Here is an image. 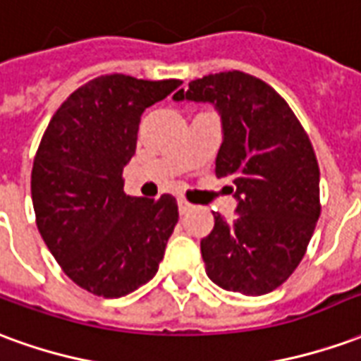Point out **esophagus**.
Instances as JSON below:
<instances>
[{
  "label": "esophagus",
  "instance_id": "34e87169",
  "mask_svg": "<svg viewBox=\"0 0 361 361\" xmlns=\"http://www.w3.org/2000/svg\"><path fill=\"white\" fill-rule=\"evenodd\" d=\"M178 209H180V214H188V212L193 209V204H189L188 201L180 199V201H178Z\"/></svg>",
  "mask_w": 361,
  "mask_h": 361
}]
</instances>
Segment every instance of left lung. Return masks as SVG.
I'll use <instances>...</instances> for the list:
<instances>
[{"label": "left lung", "instance_id": "obj_1", "mask_svg": "<svg viewBox=\"0 0 361 361\" xmlns=\"http://www.w3.org/2000/svg\"><path fill=\"white\" fill-rule=\"evenodd\" d=\"M219 111L216 176L234 183V222L214 212L201 240L209 279L228 292L263 295L300 265L319 220V166L286 100L242 71L207 75L173 94Z\"/></svg>", "mask_w": 361, "mask_h": 361}]
</instances>
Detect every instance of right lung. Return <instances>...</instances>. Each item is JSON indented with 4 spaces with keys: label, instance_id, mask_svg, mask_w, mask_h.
<instances>
[{
    "label": "right lung",
    "instance_id": "1",
    "mask_svg": "<svg viewBox=\"0 0 361 361\" xmlns=\"http://www.w3.org/2000/svg\"><path fill=\"white\" fill-rule=\"evenodd\" d=\"M181 85L104 75L59 106L36 152L30 191L36 226L77 286L121 298L147 284L178 224L172 195L123 193L142 111Z\"/></svg>",
    "mask_w": 361,
    "mask_h": 361
}]
</instances>
